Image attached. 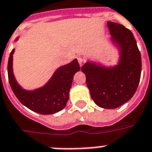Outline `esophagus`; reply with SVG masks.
Segmentation results:
<instances>
[{"label": "esophagus", "instance_id": "34e87169", "mask_svg": "<svg viewBox=\"0 0 152 152\" xmlns=\"http://www.w3.org/2000/svg\"><path fill=\"white\" fill-rule=\"evenodd\" d=\"M77 61H78L79 64L81 65V64H83V63H84V60L82 56H78V57H77Z\"/></svg>", "mask_w": 152, "mask_h": 152}]
</instances>
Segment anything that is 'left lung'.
I'll return each instance as SVG.
<instances>
[{
  "label": "left lung",
  "instance_id": "left-lung-1",
  "mask_svg": "<svg viewBox=\"0 0 152 152\" xmlns=\"http://www.w3.org/2000/svg\"><path fill=\"white\" fill-rule=\"evenodd\" d=\"M112 40L119 46L120 60L113 68H104L87 62L81 67L86 76L91 99L99 107L112 109L133 96L141 76L140 52L130 30L124 25L107 22Z\"/></svg>",
  "mask_w": 152,
  "mask_h": 152
}]
</instances>
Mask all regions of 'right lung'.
I'll list each match as a JSON object with an SVG mask.
<instances>
[{"instance_id":"obj_1","label":"right lung","mask_w":152,"mask_h":152,"mask_svg":"<svg viewBox=\"0 0 152 152\" xmlns=\"http://www.w3.org/2000/svg\"><path fill=\"white\" fill-rule=\"evenodd\" d=\"M12 49L8 62V76L11 88L19 101L25 107L41 115H50L64 108L69 97L73 76L80 70L76 59L66 65L61 66L53 74L45 86L33 91L23 89L12 72Z\"/></svg>"}]
</instances>
